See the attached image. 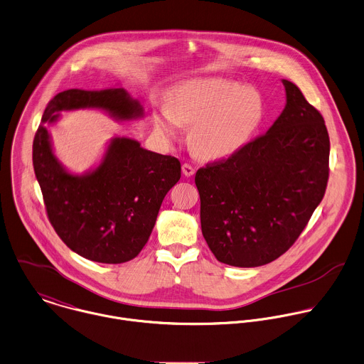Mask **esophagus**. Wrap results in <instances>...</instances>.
<instances>
[{"instance_id": "34e87169", "label": "esophagus", "mask_w": 364, "mask_h": 364, "mask_svg": "<svg viewBox=\"0 0 364 364\" xmlns=\"http://www.w3.org/2000/svg\"><path fill=\"white\" fill-rule=\"evenodd\" d=\"M181 170H183V174H184L186 177H191V176L196 173L194 167H193V166H190V164H187V163L181 166Z\"/></svg>"}]
</instances>
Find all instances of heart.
Instances as JSON below:
<instances>
[{
    "label": "heart",
    "instance_id": "obj_1",
    "mask_svg": "<svg viewBox=\"0 0 364 364\" xmlns=\"http://www.w3.org/2000/svg\"><path fill=\"white\" fill-rule=\"evenodd\" d=\"M264 117V99L254 87L220 79H197L176 89L167 107L154 114V127L164 137L177 134V124L193 126L190 143L207 160L227 159L251 139Z\"/></svg>",
    "mask_w": 364,
    "mask_h": 364
}]
</instances>
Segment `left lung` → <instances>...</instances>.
<instances>
[{
	"label": "left lung",
	"mask_w": 364,
	"mask_h": 364,
	"mask_svg": "<svg viewBox=\"0 0 364 364\" xmlns=\"http://www.w3.org/2000/svg\"><path fill=\"white\" fill-rule=\"evenodd\" d=\"M268 132L196 173L203 235L227 265L255 268L287 252L321 204L331 141L322 114L292 82Z\"/></svg>",
	"instance_id": "obj_1"
}]
</instances>
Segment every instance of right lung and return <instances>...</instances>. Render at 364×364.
<instances>
[{
  "mask_svg": "<svg viewBox=\"0 0 364 364\" xmlns=\"http://www.w3.org/2000/svg\"><path fill=\"white\" fill-rule=\"evenodd\" d=\"M96 109L116 122L137 120L144 109L126 89H69L46 106L33 139L32 161L48 218L60 240L77 255L122 264L143 250L168 190L180 180L173 156L146 150L134 139H110L97 166L76 174L56 157L48 124L60 112Z\"/></svg>",
  "mask_w": 364,
  "mask_h": 364,
  "instance_id": "right-lung-1",
  "label": "right lung"
}]
</instances>
